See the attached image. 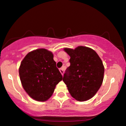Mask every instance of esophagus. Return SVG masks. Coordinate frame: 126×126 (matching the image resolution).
<instances>
[{"instance_id": "1", "label": "esophagus", "mask_w": 126, "mask_h": 126, "mask_svg": "<svg viewBox=\"0 0 126 126\" xmlns=\"http://www.w3.org/2000/svg\"><path fill=\"white\" fill-rule=\"evenodd\" d=\"M59 71H60V73H61V74H62V76H63V73H64V70H63V68H60Z\"/></svg>"}]
</instances>
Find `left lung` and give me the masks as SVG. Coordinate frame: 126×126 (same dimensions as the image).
Segmentation results:
<instances>
[{"label": "left lung", "mask_w": 126, "mask_h": 126, "mask_svg": "<svg viewBox=\"0 0 126 126\" xmlns=\"http://www.w3.org/2000/svg\"><path fill=\"white\" fill-rule=\"evenodd\" d=\"M70 56V66L63 81L71 96L78 101L90 99L102 84L105 68L96 52L90 47L79 46L64 48Z\"/></svg>", "instance_id": "obj_1"}]
</instances>
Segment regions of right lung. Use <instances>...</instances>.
<instances>
[{"label": "right lung", "mask_w": 126, "mask_h": 126, "mask_svg": "<svg viewBox=\"0 0 126 126\" xmlns=\"http://www.w3.org/2000/svg\"><path fill=\"white\" fill-rule=\"evenodd\" d=\"M53 60L52 52L44 48L30 52L21 62L19 76L24 90L37 101L51 97L56 85L63 77Z\"/></svg>", "instance_id": "1"}]
</instances>
